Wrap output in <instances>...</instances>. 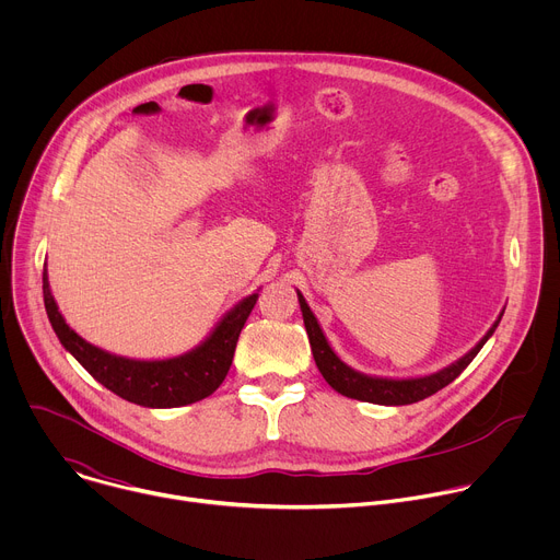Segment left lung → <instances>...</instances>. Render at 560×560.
<instances>
[{
  "label": "left lung",
  "instance_id": "8db88e82",
  "mask_svg": "<svg viewBox=\"0 0 560 560\" xmlns=\"http://www.w3.org/2000/svg\"><path fill=\"white\" fill-rule=\"evenodd\" d=\"M296 296H299L305 332H307L312 357H314V363H316L318 372L324 374V378L339 394H343L348 398H357V401L376 404V406H410V404L423 401V398H428V396L436 394L439 389H443L445 385H450L471 363V359L478 352H481V348L488 343V339L494 335L497 326L501 324V316L505 312V310H501V314L497 316V322L483 335V339L478 341L469 352H465L460 359H456L454 363H450V365H445V368H441L432 374L394 378V376L365 374V372H359V370L350 368L346 361H341V357L332 350L330 341L326 339L322 326H318L316 316L310 310L305 296L299 290H296Z\"/></svg>",
  "mask_w": 560,
  "mask_h": 560
}]
</instances>
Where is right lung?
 Masks as SVG:
<instances>
[{
  "label": "right lung",
  "instance_id": "right-lung-1",
  "mask_svg": "<svg viewBox=\"0 0 560 560\" xmlns=\"http://www.w3.org/2000/svg\"><path fill=\"white\" fill-rule=\"evenodd\" d=\"M257 292L234 303L192 350L168 359H130L93 346L66 324L44 264V305L59 343L95 381L143 408L190 406L210 396L223 383L232 365L238 335L257 303Z\"/></svg>",
  "mask_w": 560,
  "mask_h": 560
}]
</instances>
